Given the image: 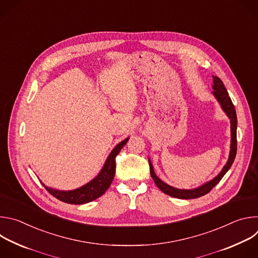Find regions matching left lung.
Wrapping results in <instances>:
<instances>
[{
	"instance_id": "left-lung-1",
	"label": "left lung",
	"mask_w": 258,
	"mask_h": 258,
	"mask_svg": "<svg viewBox=\"0 0 258 258\" xmlns=\"http://www.w3.org/2000/svg\"><path fill=\"white\" fill-rule=\"evenodd\" d=\"M213 78V86L212 89L214 90L212 92V94L214 95V97L216 98V100L218 101V103L222 105V108L224 111L226 112V114L228 115V117L231 120V150H230V156H229V160L227 162V164L224 166V168L222 169L213 179L205 182L204 185L196 188V189H192V190H180V189H176L173 188L167 183H165L164 181H162L154 172L153 169V165L149 159V165H150V173L151 176L153 178V180L155 181L156 186L165 194L174 197V198H178V199H194V198H199L201 196L206 195L207 193H209L214 186L217 185V182L223 178V176L227 173V171L231 168L236 154H237V114H236V110H235V106L229 96V93L227 91V89L224 86V83L222 82L219 78L217 77H212Z\"/></svg>"
}]
</instances>
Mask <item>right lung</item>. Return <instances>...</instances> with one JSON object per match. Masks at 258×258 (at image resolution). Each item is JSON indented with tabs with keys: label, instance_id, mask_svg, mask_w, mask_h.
<instances>
[{
	"label": "right lung",
	"instance_id": "add662e5",
	"mask_svg": "<svg viewBox=\"0 0 258 258\" xmlns=\"http://www.w3.org/2000/svg\"><path fill=\"white\" fill-rule=\"evenodd\" d=\"M127 141L128 138L116 145L115 148L106 159V162L99 174L90 182H88L87 185L72 191H58L45 186L44 183L43 186L55 198L69 204H85L101 197L108 190L110 185H111L116 168L115 158L123 148V146L127 143Z\"/></svg>",
	"mask_w": 258,
	"mask_h": 258
}]
</instances>
